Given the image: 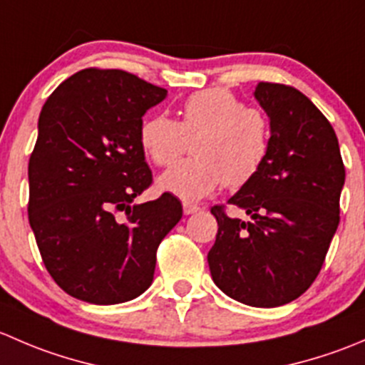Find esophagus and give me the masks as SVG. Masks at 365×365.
I'll use <instances>...</instances> for the list:
<instances>
[{
    "instance_id": "esophagus-1",
    "label": "esophagus",
    "mask_w": 365,
    "mask_h": 365,
    "mask_svg": "<svg viewBox=\"0 0 365 365\" xmlns=\"http://www.w3.org/2000/svg\"><path fill=\"white\" fill-rule=\"evenodd\" d=\"M197 212H201V208L197 205L183 203V213H185V215H192V213H197Z\"/></svg>"
}]
</instances>
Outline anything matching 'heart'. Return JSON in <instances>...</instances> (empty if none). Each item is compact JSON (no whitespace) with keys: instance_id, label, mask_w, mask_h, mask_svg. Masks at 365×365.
Masks as SVG:
<instances>
[{"instance_id":"heart-1","label":"heart","mask_w":365,"mask_h":365,"mask_svg":"<svg viewBox=\"0 0 365 365\" xmlns=\"http://www.w3.org/2000/svg\"><path fill=\"white\" fill-rule=\"evenodd\" d=\"M139 141L157 165L176 162L192 146V157L178 162L157 180V187L185 201H197L226 183L238 189L263 168L270 150L264 114L244 108L224 88H210L185 98L180 121L155 114L141 125Z\"/></svg>"}]
</instances>
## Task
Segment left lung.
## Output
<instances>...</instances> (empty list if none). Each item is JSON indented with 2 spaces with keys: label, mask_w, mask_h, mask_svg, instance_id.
Listing matches in <instances>:
<instances>
[{
  "label": "left lung",
  "mask_w": 365,
  "mask_h": 365,
  "mask_svg": "<svg viewBox=\"0 0 365 365\" xmlns=\"http://www.w3.org/2000/svg\"><path fill=\"white\" fill-rule=\"evenodd\" d=\"M254 98L270 120V150L261 171L227 200L251 220L212 208L219 231L208 267L233 300L277 307L318 277L339 226L346 173L332 125L304 93L259 83Z\"/></svg>",
  "instance_id": "obj_1"
}]
</instances>
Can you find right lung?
Returning <instances> with one entry per match:
<instances>
[{
    "label": "right lung",
    "mask_w": 365,
    "mask_h": 365,
    "mask_svg": "<svg viewBox=\"0 0 365 365\" xmlns=\"http://www.w3.org/2000/svg\"><path fill=\"white\" fill-rule=\"evenodd\" d=\"M165 97L168 90L123 70L86 68L40 111L29 226L47 272L70 297L113 305L152 284L157 247L182 219L173 194L134 203L152 183L143 116Z\"/></svg>",
    "instance_id": "add662e5"
}]
</instances>
